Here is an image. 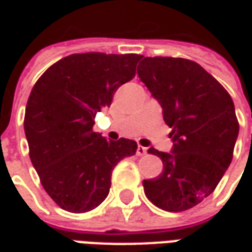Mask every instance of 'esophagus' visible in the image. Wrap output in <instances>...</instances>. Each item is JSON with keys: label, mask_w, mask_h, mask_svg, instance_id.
<instances>
[{"label": "esophagus", "mask_w": 252, "mask_h": 252, "mask_svg": "<svg viewBox=\"0 0 252 252\" xmlns=\"http://www.w3.org/2000/svg\"><path fill=\"white\" fill-rule=\"evenodd\" d=\"M146 152H148V149H146L145 146L138 145V148H137V155L138 156H144V155H146Z\"/></svg>", "instance_id": "obj_1"}]
</instances>
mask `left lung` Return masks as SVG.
Here are the masks:
<instances>
[{
  "label": "left lung",
  "mask_w": 252,
  "mask_h": 252,
  "mask_svg": "<svg viewBox=\"0 0 252 252\" xmlns=\"http://www.w3.org/2000/svg\"><path fill=\"white\" fill-rule=\"evenodd\" d=\"M137 73L163 108L174 142L171 153L148 151L161 158L163 172L142 182L145 195L163 210L183 212L215 191L231 164L239 134L235 106L194 61L146 57Z\"/></svg>",
  "instance_id": "left-lung-1"
}]
</instances>
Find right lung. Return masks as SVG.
<instances>
[{
	"label": "right lung",
	"instance_id": "right-lung-1",
	"mask_svg": "<svg viewBox=\"0 0 252 252\" xmlns=\"http://www.w3.org/2000/svg\"><path fill=\"white\" fill-rule=\"evenodd\" d=\"M138 54H72L51 65L33 85L24 117L30 158L60 208L85 213L110 191L114 167L133 156L137 142L94 133V115L111 106L135 76Z\"/></svg>",
	"mask_w": 252,
	"mask_h": 252
}]
</instances>
